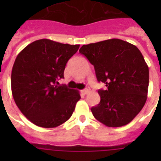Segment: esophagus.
<instances>
[{
  "instance_id": "34e87169",
  "label": "esophagus",
  "mask_w": 161,
  "mask_h": 161,
  "mask_svg": "<svg viewBox=\"0 0 161 161\" xmlns=\"http://www.w3.org/2000/svg\"><path fill=\"white\" fill-rule=\"evenodd\" d=\"M89 91H90V89H89V88H85V89L82 90V93H83V94H87V93H89Z\"/></svg>"
}]
</instances>
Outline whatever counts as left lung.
I'll return each mask as SVG.
<instances>
[{
    "mask_svg": "<svg viewBox=\"0 0 161 161\" xmlns=\"http://www.w3.org/2000/svg\"><path fill=\"white\" fill-rule=\"evenodd\" d=\"M79 53L93 65L97 80L107 87L98 91L100 103L91 108L94 118L108 127L128 125L147 99L149 68L142 53L117 38L83 45Z\"/></svg>",
    "mask_w": 161,
    "mask_h": 161,
    "instance_id": "obj_1",
    "label": "left lung"
}]
</instances>
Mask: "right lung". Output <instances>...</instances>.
Masks as SVG:
<instances>
[{"instance_id": "1", "label": "right lung", "mask_w": 161, "mask_h": 161, "mask_svg": "<svg viewBox=\"0 0 161 161\" xmlns=\"http://www.w3.org/2000/svg\"><path fill=\"white\" fill-rule=\"evenodd\" d=\"M79 45L49 39L31 42L17 55L11 71V93L18 108L31 123L54 128L69 119L81 98L79 92L58 86L66 64Z\"/></svg>"}]
</instances>
